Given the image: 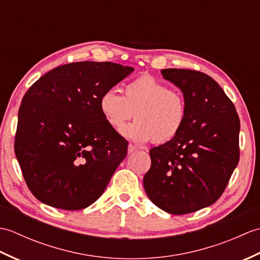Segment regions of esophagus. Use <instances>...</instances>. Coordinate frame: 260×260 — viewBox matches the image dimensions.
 I'll return each mask as SVG.
<instances>
[{
  "instance_id": "1",
  "label": "esophagus",
  "mask_w": 260,
  "mask_h": 260,
  "mask_svg": "<svg viewBox=\"0 0 260 260\" xmlns=\"http://www.w3.org/2000/svg\"><path fill=\"white\" fill-rule=\"evenodd\" d=\"M136 150H137V148L134 145H132V144L128 145V154H132L133 152H135Z\"/></svg>"
}]
</instances>
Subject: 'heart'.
Instances as JSON below:
<instances>
[{
  "mask_svg": "<svg viewBox=\"0 0 260 260\" xmlns=\"http://www.w3.org/2000/svg\"><path fill=\"white\" fill-rule=\"evenodd\" d=\"M99 109L114 129H120L134 116L135 123L124 127L121 134L136 143L152 140L163 144L173 140L186 119L183 95L150 75L127 84L124 96L114 89L105 91L99 99Z\"/></svg>",
  "mask_w": 260,
  "mask_h": 260,
  "instance_id": "1",
  "label": "heart"
}]
</instances>
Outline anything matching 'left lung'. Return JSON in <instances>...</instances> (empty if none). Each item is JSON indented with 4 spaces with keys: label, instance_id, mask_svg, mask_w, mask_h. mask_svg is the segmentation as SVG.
<instances>
[{
    "label": "left lung",
    "instance_id": "1",
    "mask_svg": "<svg viewBox=\"0 0 260 260\" xmlns=\"http://www.w3.org/2000/svg\"><path fill=\"white\" fill-rule=\"evenodd\" d=\"M183 92L186 119L173 140L150 151L143 179L147 197L172 214L211 206L239 162L240 121L235 105L211 77L190 69H163Z\"/></svg>",
    "mask_w": 260,
    "mask_h": 260
}]
</instances>
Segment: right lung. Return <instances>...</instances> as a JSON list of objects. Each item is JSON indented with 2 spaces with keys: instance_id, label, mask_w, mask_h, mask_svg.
<instances>
[{
  "instance_id": "add662e5",
  "label": "right lung",
  "mask_w": 260,
  "mask_h": 260,
  "mask_svg": "<svg viewBox=\"0 0 260 260\" xmlns=\"http://www.w3.org/2000/svg\"><path fill=\"white\" fill-rule=\"evenodd\" d=\"M134 68L80 61L43 75L22 99L14 151L32 194L63 210L103 194L128 143L105 120L99 99Z\"/></svg>"
}]
</instances>
